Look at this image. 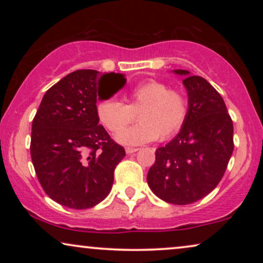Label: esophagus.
Returning a JSON list of instances; mask_svg holds the SVG:
<instances>
[{
	"instance_id": "obj_1",
	"label": "esophagus",
	"mask_w": 263,
	"mask_h": 263,
	"mask_svg": "<svg viewBox=\"0 0 263 263\" xmlns=\"http://www.w3.org/2000/svg\"><path fill=\"white\" fill-rule=\"evenodd\" d=\"M138 151H139V148H133V147H127V148H125V152H127V154L135 153V152H138Z\"/></svg>"
}]
</instances>
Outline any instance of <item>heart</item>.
I'll return each mask as SVG.
<instances>
[{
    "mask_svg": "<svg viewBox=\"0 0 263 263\" xmlns=\"http://www.w3.org/2000/svg\"><path fill=\"white\" fill-rule=\"evenodd\" d=\"M128 104L117 98H104L97 103V116L107 130L116 133L134 120L140 122L116 135L117 142L138 146L157 138L164 141L175 135L184 123L189 102L182 89L170 88L166 82L147 80L136 85L127 97Z\"/></svg>",
    "mask_w": 263,
    "mask_h": 263,
    "instance_id": "1",
    "label": "heart"
}]
</instances>
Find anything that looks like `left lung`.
<instances>
[{
  "mask_svg": "<svg viewBox=\"0 0 263 263\" xmlns=\"http://www.w3.org/2000/svg\"><path fill=\"white\" fill-rule=\"evenodd\" d=\"M189 111L181 130L156 151L147 183L165 202L189 204L219 184L233 152V123L224 99L206 79L183 69Z\"/></svg>",
  "mask_w": 263,
  "mask_h": 263,
  "instance_id": "left-lung-1",
  "label": "left lung"
}]
</instances>
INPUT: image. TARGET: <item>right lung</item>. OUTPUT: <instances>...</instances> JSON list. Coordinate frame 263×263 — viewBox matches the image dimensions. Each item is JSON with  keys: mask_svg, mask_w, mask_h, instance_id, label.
I'll use <instances>...</instances> for the list:
<instances>
[{"mask_svg": "<svg viewBox=\"0 0 263 263\" xmlns=\"http://www.w3.org/2000/svg\"><path fill=\"white\" fill-rule=\"evenodd\" d=\"M104 79L117 81L115 92L127 82L120 73L75 70L46 91L32 122L35 174L50 199L64 207L86 210L102 202L125 157L123 147L98 124L97 93Z\"/></svg>", "mask_w": 263, "mask_h": 263, "instance_id": "add662e5", "label": "right lung"}]
</instances>
